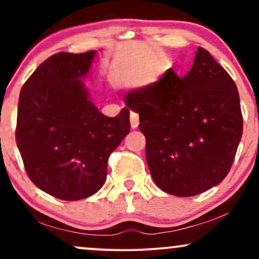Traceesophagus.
<instances>
[{
  "instance_id": "esophagus-1",
  "label": "esophagus",
  "mask_w": 259,
  "mask_h": 259,
  "mask_svg": "<svg viewBox=\"0 0 259 259\" xmlns=\"http://www.w3.org/2000/svg\"><path fill=\"white\" fill-rule=\"evenodd\" d=\"M130 124H132L133 129H136L139 126V114L135 112L130 113Z\"/></svg>"
}]
</instances>
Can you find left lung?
Listing matches in <instances>:
<instances>
[{"mask_svg": "<svg viewBox=\"0 0 259 259\" xmlns=\"http://www.w3.org/2000/svg\"><path fill=\"white\" fill-rule=\"evenodd\" d=\"M125 103L140 115L159 189L190 197L227 177L242 136V113L234 80L207 50L198 47L184 78L168 69L158 81L130 91Z\"/></svg>", "mask_w": 259, "mask_h": 259, "instance_id": "left-lung-1", "label": "left lung"}]
</instances>
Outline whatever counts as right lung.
<instances>
[{
  "label": "right lung",
  "mask_w": 259,
  "mask_h": 259,
  "mask_svg": "<svg viewBox=\"0 0 259 259\" xmlns=\"http://www.w3.org/2000/svg\"><path fill=\"white\" fill-rule=\"evenodd\" d=\"M96 51L59 52L23 85L16 139L26 173L46 194L64 201L90 197L107 178V160L130 133L129 108L106 117L82 81Z\"/></svg>",
  "instance_id": "add662e5"
}]
</instances>
